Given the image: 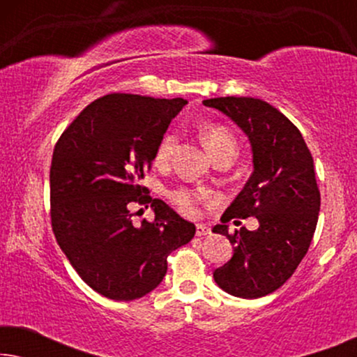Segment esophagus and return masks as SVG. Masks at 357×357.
Segmentation results:
<instances>
[{
  "label": "esophagus",
  "mask_w": 357,
  "mask_h": 357,
  "mask_svg": "<svg viewBox=\"0 0 357 357\" xmlns=\"http://www.w3.org/2000/svg\"><path fill=\"white\" fill-rule=\"evenodd\" d=\"M209 232H211V231H209L208 226H204V224H197V236H198V237L208 236Z\"/></svg>",
  "instance_id": "1"
}]
</instances>
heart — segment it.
I'll return each instance as SVG.
<instances>
[{
    "instance_id": "heart-1",
    "label": "heart",
    "mask_w": 357,
    "mask_h": 357,
    "mask_svg": "<svg viewBox=\"0 0 357 357\" xmlns=\"http://www.w3.org/2000/svg\"><path fill=\"white\" fill-rule=\"evenodd\" d=\"M203 139L208 151L211 153L213 159L216 158L218 154L226 153V151H234V153L237 151L236 138H234L231 131L224 128V126H219V125L208 126V128L204 130ZM177 144H178V135L175 133V131H169V133H165L158 146V151H155V160H158L159 164L169 162V160L172 159ZM204 198H206V195L203 192H197V190H188V188H178L170 193V199H172V203L180 209V211L188 214V216H193V214L198 213V204L202 203V199Z\"/></svg>"
}]
</instances>
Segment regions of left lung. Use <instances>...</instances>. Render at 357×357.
Wrapping results in <instances>:
<instances>
[{
  "label": "left lung",
  "instance_id": "obj_1",
  "mask_svg": "<svg viewBox=\"0 0 357 357\" xmlns=\"http://www.w3.org/2000/svg\"><path fill=\"white\" fill-rule=\"evenodd\" d=\"M248 136L253 172L213 232L226 236L234 255L214 270L218 286L242 299L271 294L292 276L309 250L320 211L314 159L301 131L280 110L253 97L203 100ZM255 215L257 231L228 232L236 217Z\"/></svg>",
  "mask_w": 357,
  "mask_h": 357
}]
</instances>
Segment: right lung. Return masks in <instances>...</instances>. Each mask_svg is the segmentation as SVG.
I'll use <instances>...</instances> for the list:
<instances>
[{
	"instance_id": "obj_1",
	"label": "right lung",
	"mask_w": 357,
	"mask_h": 357,
	"mask_svg": "<svg viewBox=\"0 0 357 357\" xmlns=\"http://www.w3.org/2000/svg\"><path fill=\"white\" fill-rule=\"evenodd\" d=\"M183 105L182 97L104 96L73 120L53 149V234L81 280L107 299L135 301L155 289L169 253L195 236V224L139 185ZM133 202H151L155 221L135 227Z\"/></svg>"
}]
</instances>
